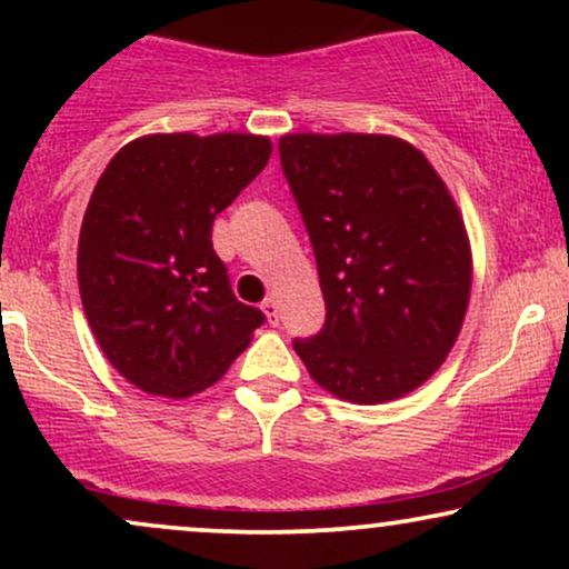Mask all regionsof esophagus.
Listing matches in <instances>:
<instances>
[{
  "label": "esophagus",
  "instance_id": "1",
  "mask_svg": "<svg viewBox=\"0 0 569 569\" xmlns=\"http://www.w3.org/2000/svg\"><path fill=\"white\" fill-rule=\"evenodd\" d=\"M262 310L267 312V318H270V323H278V312H280V307H278V297H276V293H270V297L264 299V302H262Z\"/></svg>",
  "mask_w": 569,
  "mask_h": 569
}]
</instances>
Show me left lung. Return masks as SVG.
Wrapping results in <instances>:
<instances>
[{
	"instance_id": "1",
	"label": "left lung",
	"mask_w": 569,
	"mask_h": 569,
	"mask_svg": "<svg viewBox=\"0 0 569 569\" xmlns=\"http://www.w3.org/2000/svg\"><path fill=\"white\" fill-rule=\"evenodd\" d=\"M278 152L326 302L323 329L293 350L345 401L411 393L452 350L471 297L452 194L426 154L393 136L291 133Z\"/></svg>"
}]
</instances>
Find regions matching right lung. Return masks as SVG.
<instances>
[{"label": "right lung", "instance_id": "1", "mask_svg": "<svg viewBox=\"0 0 569 569\" xmlns=\"http://www.w3.org/2000/svg\"><path fill=\"white\" fill-rule=\"evenodd\" d=\"M270 139L158 133L109 160L80 230L77 276L103 356L152 396L200 393L264 323L234 299L213 219L262 173Z\"/></svg>", "mask_w": 569, "mask_h": 569}]
</instances>
